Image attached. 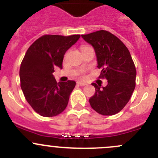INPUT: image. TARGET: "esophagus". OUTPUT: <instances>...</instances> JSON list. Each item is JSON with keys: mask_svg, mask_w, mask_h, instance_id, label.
<instances>
[{"mask_svg": "<svg viewBox=\"0 0 158 158\" xmlns=\"http://www.w3.org/2000/svg\"><path fill=\"white\" fill-rule=\"evenodd\" d=\"M77 84L79 85H86V83H85V82H77Z\"/></svg>", "mask_w": 158, "mask_h": 158, "instance_id": "obj_1", "label": "esophagus"}]
</instances>
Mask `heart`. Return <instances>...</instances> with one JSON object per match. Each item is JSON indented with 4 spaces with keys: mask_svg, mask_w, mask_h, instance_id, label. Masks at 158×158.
Here are the masks:
<instances>
[{
    "mask_svg": "<svg viewBox=\"0 0 158 158\" xmlns=\"http://www.w3.org/2000/svg\"><path fill=\"white\" fill-rule=\"evenodd\" d=\"M84 48H85V47H84Z\"/></svg>",
    "mask_w": 158,
    "mask_h": 158,
    "instance_id": "1",
    "label": "heart"
}]
</instances>
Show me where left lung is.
Listing matches in <instances>:
<instances>
[{"label": "left lung", "mask_w": 158, "mask_h": 158, "mask_svg": "<svg viewBox=\"0 0 158 158\" xmlns=\"http://www.w3.org/2000/svg\"><path fill=\"white\" fill-rule=\"evenodd\" d=\"M93 47L101 69L99 77L107 79L105 87L92 83L95 94L89 98L90 106L99 114L111 116L119 113L131 99L135 89L137 72L129 50L121 41L107 31L82 35Z\"/></svg>", "instance_id": "left-lung-1"}]
</instances>
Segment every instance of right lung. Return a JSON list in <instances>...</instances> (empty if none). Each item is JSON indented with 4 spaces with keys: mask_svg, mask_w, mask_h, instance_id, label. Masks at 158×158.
I'll return each mask as SVG.
<instances>
[{
    "mask_svg": "<svg viewBox=\"0 0 158 158\" xmlns=\"http://www.w3.org/2000/svg\"><path fill=\"white\" fill-rule=\"evenodd\" d=\"M80 35H44L27 49L21 67V88L27 102L45 117L59 115L66 108L76 82H56L54 68H62L65 52Z\"/></svg>",
    "mask_w": 158,
    "mask_h": 158,
    "instance_id": "add662e5",
    "label": "right lung"
}]
</instances>
